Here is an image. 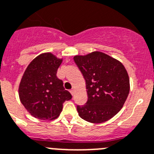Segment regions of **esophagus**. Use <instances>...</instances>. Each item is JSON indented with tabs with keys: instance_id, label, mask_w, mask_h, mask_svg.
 Listing matches in <instances>:
<instances>
[{
	"instance_id": "34e87169",
	"label": "esophagus",
	"mask_w": 154,
	"mask_h": 154,
	"mask_svg": "<svg viewBox=\"0 0 154 154\" xmlns=\"http://www.w3.org/2000/svg\"><path fill=\"white\" fill-rule=\"evenodd\" d=\"M70 93H71V94H72V96L74 95V94H75V90H74V89H72V90H70Z\"/></svg>"
}]
</instances>
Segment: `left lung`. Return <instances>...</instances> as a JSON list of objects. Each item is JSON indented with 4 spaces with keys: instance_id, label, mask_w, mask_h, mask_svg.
Instances as JSON below:
<instances>
[{
    "instance_id": "left-lung-1",
    "label": "left lung",
    "mask_w": 154,
    "mask_h": 154,
    "mask_svg": "<svg viewBox=\"0 0 154 154\" xmlns=\"http://www.w3.org/2000/svg\"><path fill=\"white\" fill-rule=\"evenodd\" d=\"M73 58L86 81L88 96L86 104L77 106L79 115L90 123L110 120L120 111L129 93L125 68L121 61L100 51Z\"/></svg>"
}]
</instances>
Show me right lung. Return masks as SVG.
<instances>
[{
    "mask_svg": "<svg viewBox=\"0 0 154 154\" xmlns=\"http://www.w3.org/2000/svg\"><path fill=\"white\" fill-rule=\"evenodd\" d=\"M63 58L51 52L40 54L29 64L18 86V96L26 111L40 120H54L60 115L65 100L72 95L56 75Z\"/></svg>",
    "mask_w": 154,
    "mask_h": 154,
    "instance_id": "add662e5",
    "label": "right lung"
}]
</instances>
